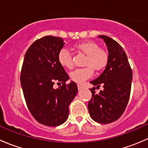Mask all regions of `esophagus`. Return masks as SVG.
<instances>
[{
  "label": "esophagus",
  "mask_w": 148,
  "mask_h": 148,
  "mask_svg": "<svg viewBox=\"0 0 148 148\" xmlns=\"http://www.w3.org/2000/svg\"><path fill=\"white\" fill-rule=\"evenodd\" d=\"M77 86H78V89H79V90H81V89H83V86H82V85L78 84V85H77Z\"/></svg>",
  "instance_id": "obj_1"
}]
</instances>
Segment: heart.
<instances>
[{"mask_svg": "<svg viewBox=\"0 0 148 148\" xmlns=\"http://www.w3.org/2000/svg\"><path fill=\"white\" fill-rule=\"evenodd\" d=\"M76 49L86 55L84 65L86 66L75 69L71 72L70 77L72 81L82 84L90 78L95 71H100L106 66L109 62V53L105 49H100L97 43L84 41L75 45ZM59 64L65 68L71 69L74 67L72 56L66 49H62L58 56Z\"/></svg>", "mask_w": 148, "mask_h": 148, "instance_id": "1", "label": "heart"}]
</instances>
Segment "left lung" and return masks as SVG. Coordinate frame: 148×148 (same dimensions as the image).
<instances>
[{"instance_id": "8db88e82", "label": "left lung", "mask_w": 148, "mask_h": 148, "mask_svg": "<svg viewBox=\"0 0 148 148\" xmlns=\"http://www.w3.org/2000/svg\"><path fill=\"white\" fill-rule=\"evenodd\" d=\"M108 49L109 62L99 77L90 82L94 86L104 89L99 94L95 87L90 89L92 97L88 103V110L92 120L102 124L117 120L123 114L131 91L132 72L126 53L117 41L100 35Z\"/></svg>"}]
</instances>
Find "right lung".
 Wrapping results in <instances>:
<instances>
[{"instance_id": "right-lung-1", "label": "right lung", "mask_w": 148, "mask_h": 148, "mask_svg": "<svg viewBox=\"0 0 148 148\" xmlns=\"http://www.w3.org/2000/svg\"><path fill=\"white\" fill-rule=\"evenodd\" d=\"M64 41L62 38L46 36L28 48L21 69V84L25 100L33 117L39 123L56 127L66 122L69 105L78 92L58 60ZM56 81L62 85L53 88Z\"/></svg>"}]
</instances>
